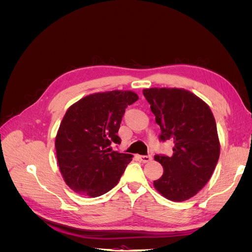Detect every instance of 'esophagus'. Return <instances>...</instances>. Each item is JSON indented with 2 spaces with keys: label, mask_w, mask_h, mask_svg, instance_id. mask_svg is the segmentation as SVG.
I'll return each mask as SVG.
<instances>
[{
  "label": "esophagus",
  "mask_w": 252,
  "mask_h": 252,
  "mask_svg": "<svg viewBox=\"0 0 252 252\" xmlns=\"http://www.w3.org/2000/svg\"><path fill=\"white\" fill-rule=\"evenodd\" d=\"M139 158H140V161L143 163H148L152 159V157L149 155L148 156H139Z\"/></svg>",
  "instance_id": "34e87169"
}]
</instances>
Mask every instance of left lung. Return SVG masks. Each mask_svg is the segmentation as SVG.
Masks as SVG:
<instances>
[{
  "label": "left lung",
  "mask_w": 252,
  "mask_h": 252,
  "mask_svg": "<svg viewBox=\"0 0 252 252\" xmlns=\"http://www.w3.org/2000/svg\"><path fill=\"white\" fill-rule=\"evenodd\" d=\"M143 94L150 104L159 140L173 142L171 157H155L164 172L154 182L166 199L183 202L207 184L220 157L215 117L199 96L182 88H148Z\"/></svg>",
  "instance_id": "obj_1"
}]
</instances>
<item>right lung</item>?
Returning <instances> with one entry per match:
<instances>
[{
  "label": "right lung",
  "mask_w": 252,
  "mask_h": 252,
  "mask_svg": "<svg viewBox=\"0 0 252 252\" xmlns=\"http://www.w3.org/2000/svg\"><path fill=\"white\" fill-rule=\"evenodd\" d=\"M139 100L133 91L89 94L71 105L56 136L60 171L73 191L100 196L116 186L131 155L108 148L120 144L117 134L128 105Z\"/></svg>",
  "instance_id": "right-lung-1"
}]
</instances>
